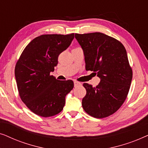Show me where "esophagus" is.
Listing matches in <instances>:
<instances>
[{
    "instance_id": "esophagus-1",
    "label": "esophagus",
    "mask_w": 148,
    "mask_h": 148,
    "mask_svg": "<svg viewBox=\"0 0 148 148\" xmlns=\"http://www.w3.org/2000/svg\"><path fill=\"white\" fill-rule=\"evenodd\" d=\"M81 85H82V84H81L80 82H74V86L75 87H78V86H81Z\"/></svg>"
}]
</instances>
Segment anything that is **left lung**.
Instances as JSON below:
<instances>
[{"instance_id":"8db88e82","label":"left lung","mask_w":148,"mask_h":148,"mask_svg":"<svg viewBox=\"0 0 148 148\" xmlns=\"http://www.w3.org/2000/svg\"><path fill=\"white\" fill-rule=\"evenodd\" d=\"M75 37L82 46L87 71L100 78L98 86L85 83L82 106L89 115L102 119L116 112L126 100L133 71L123 44L106 34L94 32Z\"/></svg>"}]
</instances>
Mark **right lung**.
<instances>
[{"mask_svg": "<svg viewBox=\"0 0 148 148\" xmlns=\"http://www.w3.org/2000/svg\"><path fill=\"white\" fill-rule=\"evenodd\" d=\"M74 38V34H45L32 40L18 59L15 79L20 98L34 114L50 117L60 113L65 96L74 87L72 80L59 81L50 75L59 54Z\"/></svg>", "mask_w": 148, "mask_h": 148, "instance_id": "obj_1", "label": "right lung"}]
</instances>
